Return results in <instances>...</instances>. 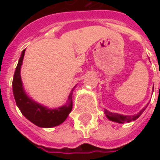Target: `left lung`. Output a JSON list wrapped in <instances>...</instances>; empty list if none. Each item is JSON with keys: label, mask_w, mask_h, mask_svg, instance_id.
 Listing matches in <instances>:
<instances>
[{"label": "left lung", "mask_w": 160, "mask_h": 160, "mask_svg": "<svg viewBox=\"0 0 160 160\" xmlns=\"http://www.w3.org/2000/svg\"><path fill=\"white\" fill-rule=\"evenodd\" d=\"M145 108H142L138 114L134 115V116H124V115H120L118 113H112V112H109L108 111L107 109L104 110V112L106 114V117L109 120L114 121V122H117V123H120V124H123V123H126V122H131L133 120H136L142 114V112L144 111Z\"/></svg>", "instance_id": "8db88e82"}]
</instances>
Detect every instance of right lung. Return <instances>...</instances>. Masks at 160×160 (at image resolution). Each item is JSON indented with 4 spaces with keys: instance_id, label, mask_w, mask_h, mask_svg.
Instances as JSON below:
<instances>
[{
    "instance_id": "right-lung-1",
    "label": "right lung",
    "mask_w": 160,
    "mask_h": 160,
    "mask_svg": "<svg viewBox=\"0 0 160 160\" xmlns=\"http://www.w3.org/2000/svg\"><path fill=\"white\" fill-rule=\"evenodd\" d=\"M25 51L26 50H23L22 52L18 66L16 68L12 82L13 94L15 98L16 104L20 109L21 113L35 126L39 127H53L58 126L64 122L72 110L73 90L68 96V101L67 104L54 109L48 108L30 99L25 92L20 77V68L25 55Z\"/></svg>"
}]
</instances>
